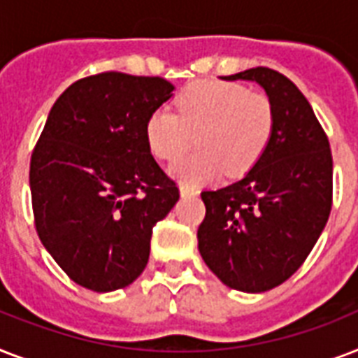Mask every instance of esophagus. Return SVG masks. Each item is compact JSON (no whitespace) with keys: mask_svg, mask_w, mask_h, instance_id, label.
<instances>
[{"mask_svg":"<svg viewBox=\"0 0 358 358\" xmlns=\"http://www.w3.org/2000/svg\"><path fill=\"white\" fill-rule=\"evenodd\" d=\"M180 195L182 196H195L199 195V189H195V187H191V185H180Z\"/></svg>","mask_w":358,"mask_h":358,"instance_id":"obj_1","label":"esophagus"}]
</instances>
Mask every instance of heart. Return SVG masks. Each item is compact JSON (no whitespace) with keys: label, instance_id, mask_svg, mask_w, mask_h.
<instances>
[{"label":"heart","instance_id":"heart-1","mask_svg":"<svg viewBox=\"0 0 358 358\" xmlns=\"http://www.w3.org/2000/svg\"><path fill=\"white\" fill-rule=\"evenodd\" d=\"M152 111L145 124L146 145L159 159L180 157L199 134L196 154L171 165L184 185L210 184L227 171L247 173L266 152L275 129V108L264 92L234 81L206 80L180 92L174 103Z\"/></svg>","mask_w":358,"mask_h":358}]
</instances>
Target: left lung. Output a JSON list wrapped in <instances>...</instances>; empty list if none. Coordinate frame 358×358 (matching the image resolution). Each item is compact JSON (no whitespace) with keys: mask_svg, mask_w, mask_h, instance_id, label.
I'll list each match as a JSON object with an SVG mask.
<instances>
[{"mask_svg":"<svg viewBox=\"0 0 358 358\" xmlns=\"http://www.w3.org/2000/svg\"><path fill=\"white\" fill-rule=\"evenodd\" d=\"M223 80L256 81L271 98L275 129L243 178L201 193L199 250L229 288L260 294L288 280L325 229L333 156L310 103L286 76L256 66Z\"/></svg>","mask_w":358,"mask_h":358,"instance_id":"left-lung-1","label":"left lung"}]
</instances>
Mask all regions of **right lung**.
<instances>
[{
    "label": "right lung",
    "mask_w": 358,
    "mask_h": 358,
    "mask_svg": "<svg viewBox=\"0 0 358 358\" xmlns=\"http://www.w3.org/2000/svg\"><path fill=\"white\" fill-rule=\"evenodd\" d=\"M173 91L163 78L102 72L72 83L48 115L31 156L35 227L83 288L134 282L148 264L154 224L178 202L145 137L146 119Z\"/></svg>",
    "instance_id": "obj_1"
}]
</instances>
